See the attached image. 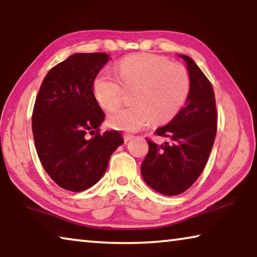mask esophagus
Wrapping results in <instances>:
<instances>
[{"label": "esophagus", "instance_id": "esophagus-1", "mask_svg": "<svg viewBox=\"0 0 257 257\" xmlns=\"http://www.w3.org/2000/svg\"><path fill=\"white\" fill-rule=\"evenodd\" d=\"M133 138H134V135H132V134H123V139H124V142L132 141Z\"/></svg>", "mask_w": 257, "mask_h": 257}]
</instances>
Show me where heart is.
<instances>
[{"label":"heart","mask_w":257,"mask_h":257,"mask_svg":"<svg viewBox=\"0 0 257 257\" xmlns=\"http://www.w3.org/2000/svg\"><path fill=\"white\" fill-rule=\"evenodd\" d=\"M116 70L120 81L111 72L101 71L93 82L95 98L105 110H112L118 105L124 86L134 88V104L108 114L107 122L112 128L135 132L151 120L155 123L171 120L189 95L188 70L164 56L135 53L121 60Z\"/></svg>","instance_id":"obj_1"}]
</instances>
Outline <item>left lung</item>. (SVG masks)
Listing matches in <instances>:
<instances>
[{
  "instance_id": "obj_1",
  "label": "left lung",
  "mask_w": 257,
  "mask_h": 257,
  "mask_svg": "<svg viewBox=\"0 0 257 257\" xmlns=\"http://www.w3.org/2000/svg\"><path fill=\"white\" fill-rule=\"evenodd\" d=\"M188 68L190 90L186 105L167 125L155 130L171 143L159 145L146 138L149 153L142 163V176L151 188L175 196L184 193L201 176L214 144L217 111L214 90L193 59L180 55Z\"/></svg>"
}]
</instances>
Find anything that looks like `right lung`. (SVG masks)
I'll use <instances>...</instances> for the list:
<instances>
[{
	"instance_id": "add662e5",
	"label": "right lung",
	"mask_w": 257,
	"mask_h": 257,
	"mask_svg": "<svg viewBox=\"0 0 257 257\" xmlns=\"http://www.w3.org/2000/svg\"><path fill=\"white\" fill-rule=\"evenodd\" d=\"M107 61L105 53L72 54L47 72L38 90L32 116L35 147L47 175L63 189L82 191L96 184L123 143L118 130L98 128L105 115L93 82Z\"/></svg>"
}]
</instances>
